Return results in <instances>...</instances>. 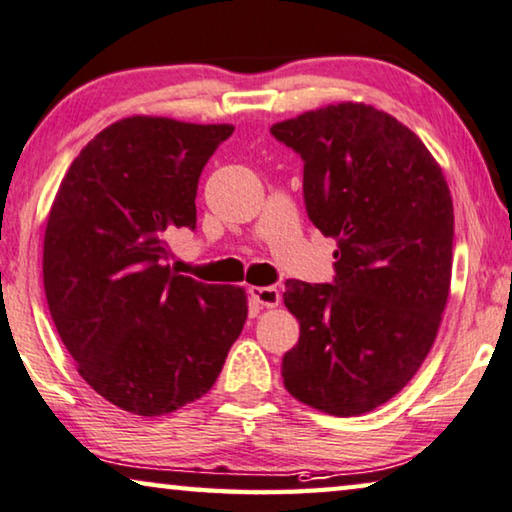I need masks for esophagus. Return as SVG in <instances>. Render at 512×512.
<instances>
[{
	"instance_id": "1",
	"label": "esophagus",
	"mask_w": 512,
	"mask_h": 512,
	"mask_svg": "<svg viewBox=\"0 0 512 512\" xmlns=\"http://www.w3.org/2000/svg\"><path fill=\"white\" fill-rule=\"evenodd\" d=\"M250 296H253L262 308H276L280 303V292L276 287H250Z\"/></svg>"
}]
</instances>
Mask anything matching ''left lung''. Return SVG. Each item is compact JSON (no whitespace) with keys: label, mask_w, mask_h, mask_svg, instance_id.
<instances>
[{"label":"left lung","mask_w":512,"mask_h":512,"mask_svg":"<svg viewBox=\"0 0 512 512\" xmlns=\"http://www.w3.org/2000/svg\"><path fill=\"white\" fill-rule=\"evenodd\" d=\"M271 133L301 154L308 216L338 241L333 285L285 282L301 335L282 381L324 414H368L409 384L437 338L453 271L451 190L421 137L372 105H324Z\"/></svg>","instance_id":"8db88e82"}]
</instances>
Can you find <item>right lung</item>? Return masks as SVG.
<instances>
[{"label":"right lung","instance_id":"add662e5","mask_svg":"<svg viewBox=\"0 0 512 512\" xmlns=\"http://www.w3.org/2000/svg\"><path fill=\"white\" fill-rule=\"evenodd\" d=\"M232 124L135 114L103 128L61 179L43 239L45 299L80 377L135 416L211 391L248 317L243 287L165 264L195 230L197 181Z\"/></svg>","mask_w":512,"mask_h":512}]
</instances>
